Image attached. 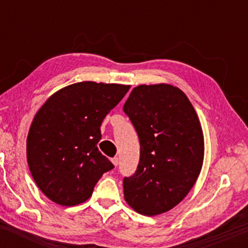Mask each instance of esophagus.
Segmentation results:
<instances>
[{
	"label": "esophagus",
	"mask_w": 248,
	"mask_h": 248,
	"mask_svg": "<svg viewBox=\"0 0 248 248\" xmlns=\"http://www.w3.org/2000/svg\"><path fill=\"white\" fill-rule=\"evenodd\" d=\"M112 163L114 164V166L116 167L119 164V157H113L112 158Z\"/></svg>",
	"instance_id": "34e87169"
}]
</instances>
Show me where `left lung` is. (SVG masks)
I'll use <instances>...</instances> for the list:
<instances>
[{"instance_id": "1", "label": "left lung", "mask_w": 248, "mask_h": 248, "mask_svg": "<svg viewBox=\"0 0 248 248\" xmlns=\"http://www.w3.org/2000/svg\"><path fill=\"white\" fill-rule=\"evenodd\" d=\"M124 112L138 133L140 161L124 178V199L136 212L156 216L175 207L197 181L204 138L186 95L171 85H140Z\"/></svg>"}]
</instances>
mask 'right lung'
Instances as JSON below:
<instances>
[{"label":"right lung","mask_w":248,"mask_h":248,"mask_svg":"<svg viewBox=\"0 0 248 248\" xmlns=\"http://www.w3.org/2000/svg\"><path fill=\"white\" fill-rule=\"evenodd\" d=\"M129 86L82 81L62 88L38 110L27 141L31 175L51 201L73 206L114 168L99 152L100 126Z\"/></svg>","instance_id":"add662e5"}]
</instances>
